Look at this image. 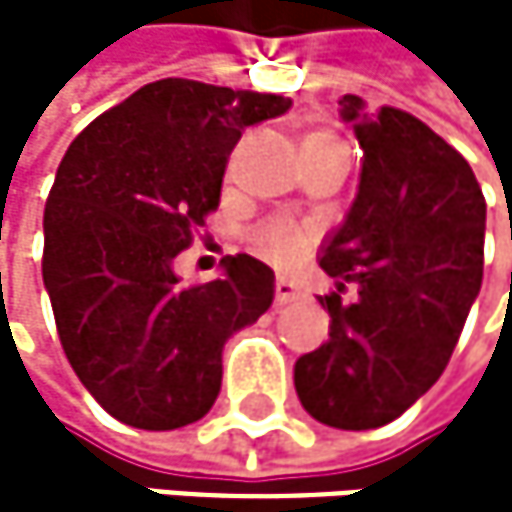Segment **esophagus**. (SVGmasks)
Masks as SVG:
<instances>
[{
  "label": "esophagus",
  "mask_w": 512,
  "mask_h": 512,
  "mask_svg": "<svg viewBox=\"0 0 512 512\" xmlns=\"http://www.w3.org/2000/svg\"><path fill=\"white\" fill-rule=\"evenodd\" d=\"M273 291H276V307H285V304H291L294 298H298V288H294V282H288L282 276L276 279Z\"/></svg>",
  "instance_id": "34e87169"
}]
</instances>
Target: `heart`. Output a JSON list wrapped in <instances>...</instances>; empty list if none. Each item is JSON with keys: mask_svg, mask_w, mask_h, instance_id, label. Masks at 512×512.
<instances>
[{"mask_svg": "<svg viewBox=\"0 0 512 512\" xmlns=\"http://www.w3.org/2000/svg\"><path fill=\"white\" fill-rule=\"evenodd\" d=\"M310 137H331V134H310ZM304 242H307V233L291 221H267L254 230V245H258V251L270 254L276 261H285L291 254H298L304 248Z\"/></svg>", "mask_w": 512, "mask_h": 512, "instance_id": "heart-1", "label": "heart"}]
</instances>
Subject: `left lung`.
Returning <instances> with one entry per match:
<instances>
[{"mask_svg": "<svg viewBox=\"0 0 512 512\" xmlns=\"http://www.w3.org/2000/svg\"><path fill=\"white\" fill-rule=\"evenodd\" d=\"M365 153L356 202L319 267L338 291L328 341L294 362L310 415L338 430H375L415 405L445 371L482 285L485 196L467 159L396 107L341 97ZM347 284L360 288L344 305Z\"/></svg>", "mask_w": 512, "mask_h": 512, "instance_id": "obj_1", "label": "left lung"}]
</instances>
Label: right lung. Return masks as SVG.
<instances>
[{
	"instance_id": "obj_1",
	"label": "right lung",
	"mask_w": 512,
	"mask_h": 512,
	"mask_svg": "<svg viewBox=\"0 0 512 512\" xmlns=\"http://www.w3.org/2000/svg\"><path fill=\"white\" fill-rule=\"evenodd\" d=\"M288 97L193 79L137 88L85 125L45 202L42 279L57 338L104 411L137 430H178L221 393V350L273 304V270L251 254L181 288L171 264L221 202L242 128Z\"/></svg>"
}]
</instances>
